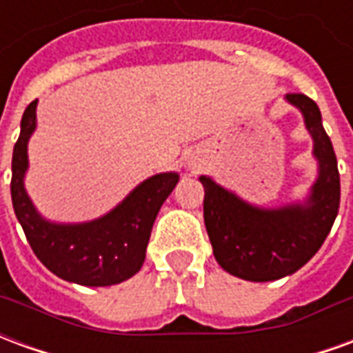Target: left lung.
Returning <instances> with one entry per match:
<instances>
[{"instance_id":"8db88e82","label":"left lung","mask_w":353,"mask_h":353,"mask_svg":"<svg viewBox=\"0 0 353 353\" xmlns=\"http://www.w3.org/2000/svg\"><path fill=\"white\" fill-rule=\"evenodd\" d=\"M285 100L301 109L318 159V179L304 204L276 210L252 206L212 177L200 176L204 223L215 259L242 280L272 281L296 272L325 242L341 206L336 157L319 108L304 94H288Z\"/></svg>"}]
</instances>
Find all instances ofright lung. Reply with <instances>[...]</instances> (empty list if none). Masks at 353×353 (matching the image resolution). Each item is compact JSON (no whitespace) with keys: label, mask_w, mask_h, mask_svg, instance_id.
<instances>
[{"label":"right lung","mask_w":353,"mask_h":353,"mask_svg":"<svg viewBox=\"0 0 353 353\" xmlns=\"http://www.w3.org/2000/svg\"><path fill=\"white\" fill-rule=\"evenodd\" d=\"M34 100L24 111L12 149L11 199L17 219L37 259L58 278L88 288L115 285L138 272L162 202L179 181L176 172L157 174L139 183L109 214L88 223H50L35 210L24 189L28 141L35 130Z\"/></svg>","instance_id":"right-lung-1"}]
</instances>
